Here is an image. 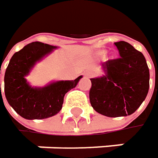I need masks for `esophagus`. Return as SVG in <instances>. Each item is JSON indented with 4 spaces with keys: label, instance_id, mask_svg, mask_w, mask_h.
<instances>
[{
    "label": "esophagus",
    "instance_id": "34e87169",
    "mask_svg": "<svg viewBox=\"0 0 158 158\" xmlns=\"http://www.w3.org/2000/svg\"><path fill=\"white\" fill-rule=\"evenodd\" d=\"M86 75H87L88 77H90V76H91V73H87Z\"/></svg>",
    "mask_w": 158,
    "mask_h": 158
}]
</instances>
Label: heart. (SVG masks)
Wrapping results in <instances>:
<instances>
[{"mask_svg": "<svg viewBox=\"0 0 158 158\" xmlns=\"http://www.w3.org/2000/svg\"><path fill=\"white\" fill-rule=\"evenodd\" d=\"M105 53H106V51H105V50H100V51H98V55H100V56L104 55Z\"/></svg>", "mask_w": 158, "mask_h": 158, "instance_id": "1", "label": "heart"}]
</instances>
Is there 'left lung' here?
<instances>
[{"label": "left lung", "mask_w": 158, "mask_h": 158, "mask_svg": "<svg viewBox=\"0 0 158 158\" xmlns=\"http://www.w3.org/2000/svg\"><path fill=\"white\" fill-rule=\"evenodd\" d=\"M120 58L102 63L105 75L90 79L89 101L109 118L133 114L149 89V69L144 55L126 41L115 42Z\"/></svg>", "instance_id": "left-lung-1"}]
</instances>
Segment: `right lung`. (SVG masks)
Segmentation results:
<instances>
[{
  "instance_id": "1",
  "label": "right lung",
  "mask_w": 158,
  "mask_h": 158,
  "mask_svg": "<svg viewBox=\"0 0 158 158\" xmlns=\"http://www.w3.org/2000/svg\"><path fill=\"white\" fill-rule=\"evenodd\" d=\"M56 48L39 41L31 42L14 53L9 62L4 75L5 97L10 106L26 119H43L59 113L65 94L82 78L52 82L43 88L30 86L25 77L37 61Z\"/></svg>"
}]
</instances>
